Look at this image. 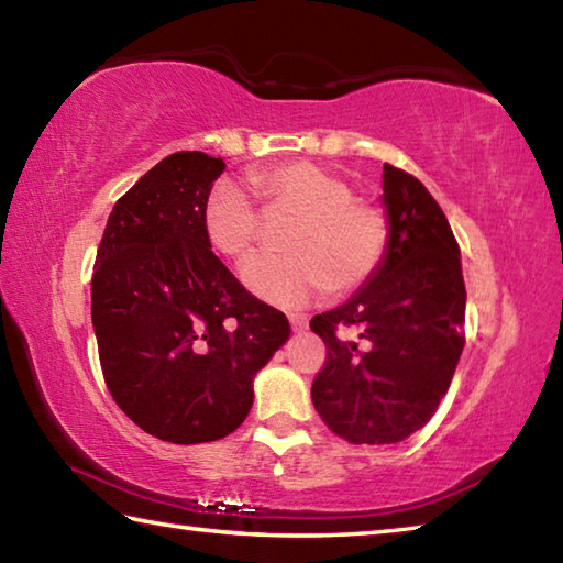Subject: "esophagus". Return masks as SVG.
Returning <instances> with one entry per match:
<instances>
[{"label": "esophagus", "instance_id": "34e87169", "mask_svg": "<svg viewBox=\"0 0 563 563\" xmlns=\"http://www.w3.org/2000/svg\"><path fill=\"white\" fill-rule=\"evenodd\" d=\"M288 320H290V325H292L295 332H300V330L308 328V316H305V312H290Z\"/></svg>", "mask_w": 563, "mask_h": 563}]
</instances>
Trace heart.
I'll use <instances>...</instances> for the list:
<instances>
[{
    "label": "heart",
    "mask_w": 563,
    "mask_h": 563,
    "mask_svg": "<svg viewBox=\"0 0 563 563\" xmlns=\"http://www.w3.org/2000/svg\"><path fill=\"white\" fill-rule=\"evenodd\" d=\"M263 211L292 218L285 255H255L241 268L245 288L261 300L295 308L328 288L365 283L383 261L387 221L377 208L357 203L352 186L328 168L295 161L253 176ZM203 228L218 253L243 258L261 235V216L235 184H218L203 208Z\"/></svg>",
    "instance_id": "1"
}]
</instances>
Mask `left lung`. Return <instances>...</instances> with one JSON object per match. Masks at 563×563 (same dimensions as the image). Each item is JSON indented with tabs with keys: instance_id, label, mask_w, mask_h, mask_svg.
I'll return each instance as SVG.
<instances>
[{
	"instance_id": "obj_1",
	"label": "left lung",
	"mask_w": 563,
	"mask_h": 563,
	"mask_svg": "<svg viewBox=\"0 0 563 563\" xmlns=\"http://www.w3.org/2000/svg\"><path fill=\"white\" fill-rule=\"evenodd\" d=\"M387 247L340 308L310 320L328 347L312 405L352 444H395L422 430L464 347L466 290L450 221L415 176L385 164ZM342 327H355L347 341Z\"/></svg>"
}]
</instances>
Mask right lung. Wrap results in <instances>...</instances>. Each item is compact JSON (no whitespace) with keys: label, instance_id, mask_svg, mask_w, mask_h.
<instances>
[{"label":"right lung","instance_id":"right-lung-1","mask_svg":"<svg viewBox=\"0 0 563 563\" xmlns=\"http://www.w3.org/2000/svg\"><path fill=\"white\" fill-rule=\"evenodd\" d=\"M223 158L178 151L109 216L91 278V322L111 397L141 430L213 442L253 407V377L290 338L211 251L203 208Z\"/></svg>","mask_w":563,"mask_h":563}]
</instances>
